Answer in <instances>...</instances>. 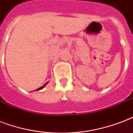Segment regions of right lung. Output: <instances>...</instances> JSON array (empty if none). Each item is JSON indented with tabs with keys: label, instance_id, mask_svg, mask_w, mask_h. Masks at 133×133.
<instances>
[{
	"label": "right lung",
	"instance_id": "1",
	"mask_svg": "<svg viewBox=\"0 0 133 133\" xmlns=\"http://www.w3.org/2000/svg\"><path fill=\"white\" fill-rule=\"evenodd\" d=\"M47 84H48V83H45L43 85V86L42 87H41V88H38V89H37V90H41V89H43V88L45 86V85H46Z\"/></svg>",
	"mask_w": 133,
	"mask_h": 133
}]
</instances>
